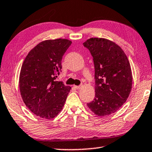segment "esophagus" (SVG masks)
I'll use <instances>...</instances> for the list:
<instances>
[{
  "instance_id": "obj_1",
  "label": "esophagus",
  "mask_w": 152,
  "mask_h": 152,
  "mask_svg": "<svg viewBox=\"0 0 152 152\" xmlns=\"http://www.w3.org/2000/svg\"><path fill=\"white\" fill-rule=\"evenodd\" d=\"M82 87V86H75V88L77 89H80Z\"/></svg>"
}]
</instances>
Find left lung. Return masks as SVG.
Here are the masks:
<instances>
[{"label":"left lung","mask_w":152,"mask_h":152,"mask_svg":"<svg viewBox=\"0 0 152 152\" xmlns=\"http://www.w3.org/2000/svg\"><path fill=\"white\" fill-rule=\"evenodd\" d=\"M94 58L95 96L87 106L95 115L116 112L128 98L132 87L131 66L126 53L115 42L91 38L83 42Z\"/></svg>","instance_id":"8db88e82"}]
</instances>
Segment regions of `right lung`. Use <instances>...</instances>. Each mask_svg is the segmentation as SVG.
Here are the masks:
<instances>
[{"label":"right lung","instance_id":"1","mask_svg":"<svg viewBox=\"0 0 152 152\" xmlns=\"http://www.w3.org/2000/svg\"><path fill=\"white\" fill-rule=\"evenodd\" d=\"M72 42L46 40L32 49L21 66L20 93L26 107L39 118H55L62 110L71 87L56 81L63 55Z\"/></svg>","mask_w":152,"mask_h":152}]
</instances>
